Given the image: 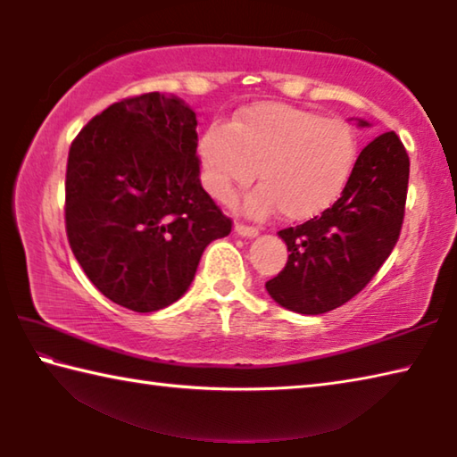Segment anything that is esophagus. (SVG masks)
<instances>
[{
  "label": "esophagus",
  "mask_w": 457,
  "mask_h": 457,
  "mask_svg": "<svg viewBox=\"0 0 457 457\" xmlns=\"http://www.w3.org/2000/svg\"><path fill=\"white\" fill-rule=\"evenodd\" d=\"M234 231L237 236H244V237H256L260 231H258V228H253V226H245V223H236L234 226Z\"/></svg>",
  "instance_id": "esophagus-1"
}]
</instances>
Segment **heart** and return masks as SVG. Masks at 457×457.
<instances>
[{"instance_id":"b5f03b06","label":"heart","mask_w":457,"mask_h":457,"mask_svg":"<svg viewBox=\"0 0 457 457\" xmlns=\"http://www.w3.org/2000/svg\"><path fill=\"white\" fill-rule=\"evenodd\" d=\"M205 185L228 204L237 187L262 185L244 199L247 213L264 218L280 210L300 221L320 215L349 187L359 143L349 122L308 108L258 103L226 125H212L199 141Z\"/></svg>"}]
</instances>
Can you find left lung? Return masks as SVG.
<instances>
[{
  "label": "left lung",
  "mask_w": 457,
  "mask_h": 457,
  "mask_svg": "<svg viewBox=\"0 0 457 457\" xmlns=\"http://www.w3.org/2000/svg\"><path fill=\"white\" fill-rule=\"evenodd\" d=\"M407 183L409 154L401 138L393 130L375 137L335 205L278 231L290 253L282 272L266 282L270 296L300 314L335 311L357 296L397 244Z\"/></svg>",
  "instance_id": "obj_1"
}]
</instances>
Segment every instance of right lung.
<instances>
[{
    "instance_id": "obj_1",
    "label": "right lung",
    "mask_w": 457,
    "mask_h": 457,
    "mask_svg": "<svg viewBox=\"0 0 457 457\" xmlns=\"http://www.w3.org/2000/svg\"><path fill=\"white\" fill-rule=\"evenodd\" d=\"M195 112L159 92L104 108L71 145L66 236L96 288L135 312L179 300L231 220L199 181Z\"/></svg>"
}]
</instances>
